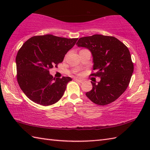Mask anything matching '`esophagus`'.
Here are the masks:
<instances>
[{"label": "esophagus", "mask_w": 150, "mask_h": 150, "mask_svg": "<svg viewBox=\"0 0 150 150\" xmlns=\"http://www.w3.org/2000/svg\"><path fill=\"white\" fill-rule=\"evenodd\" d=\"M74 79H75V81H77V82H81V83H82V82H83V81H82V80H81V79H77V78H75Z\"/></svg>", "instance_id": "esophagus-1"}]
</instances>
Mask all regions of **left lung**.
Masks as SVG:
<instances>
[{"mask_svg":"<svg viewBox=\"0 0 150 150\" xmlns=\"http://www.w3.org/2000/svg\"><path fill=\"white\" fill-rule=\"evenodd\" d=\"M76 44L90 51L97 71L91 75L100 77L97 84L91 82L93 88L86 95L102 106L117 99L128 88L133 72L128 47L115 37L102 35L80 38Z\"/></svg>","mask_w":150,"mask_h":150,"instance_id":"8db88e82","label":"left lung"}]
</instances>
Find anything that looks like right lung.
<instances>
[{
  "instance_id": "1",
  "label": "right lung",
  "mask_w": 150,
  "mask_h": 150,
  "mask_svg": "<svg viewBox=\"0 0 150 150\" xmlns=\"http://www.w3.org/2000/svg\"><path fill=\"white\" fill-rule=\"evenodd\" d=\"M78 39L52 35L35 36L24 43L16 57L17 77L24 94L42 106H50L63 96L69 77L54 78L49 69L57 67Z\"/></svg>"
}]
</instances>
